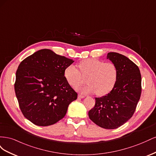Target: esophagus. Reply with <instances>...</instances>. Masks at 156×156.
I'll return each mask as SVG.
<instances>
[{
  "label": "esophagus",
  "mask_w": 156,
  "mask_h": 156,
  "mask_svg": "<svg viewBox=\"0 0 156 156\" xmlns=\"http://www.w3.org/2000/svg\"><path fill=\"white\" fill-rule=\"evenodd\" d=\"M85 98V96H83V95H81V94H79V95H78V98L82 99V98Z\"/></svg>",
  "instance_id": "obj_1"
}]
</instances>
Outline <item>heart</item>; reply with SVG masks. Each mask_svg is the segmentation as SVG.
Masks as SVG:
<instances>
[{
	"mask_svg": "<svg viewBox=\"0 0 156 156\" xmlns=\"http://www.w3.org/2000/svg\"><path fill=\"white\" fill-rule=\"evenodd\" d=\"M77 66L79 71L70 65L64 70V77L70 86L76 88L86 77L88 84L78 90L84 94L95 93L99 96L109 93L116 83L119 72L112 62H104L95 58H88L81 61Z\"/></svg>",
	"mask_w": 156,
	"mask_h": 156,
	"instance_id": "obj_1",
	"label": "heart"
}]
</instances>
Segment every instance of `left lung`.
Returning <instances> with one entry per match:
<instances>
[{"label":"left lung","mask_w":156,"mask_h":156,"mask_svg":"<svg viewBox=\"0 0 156 156\" xmlns=\"http://www.w3.org/2000/svg\"><path fill=\"white\" fill-rule=\"evenodd\" d=\"M107 58L118 69L117 81L107 95L95 98L88 116L96 125L110 129L122 126L134 114L141 94V75L137 66L124 55L111 52Z\"/></svg>","instance_id":"1"}]
</instances>
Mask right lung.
Wrapping results in <instances>:
<instances>
[{
    "instance_id": "right-lung-1",
    "label": "right lung",
    "mask_w": 156,
    "mask_h": 156,
    "mask_svg": "<svg viewBox=\"0 0 156 156\" xmlns=\"http://www.w3.org/2000/svg\"><path fill=\"white\" fill-rule=\"evenodd\" d=\"M74 60L41 49L19 65L14 84L23 115L39 126L53 125L64 117L77 94L64 77Z\"/></svg>"
}]
</instances>
